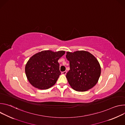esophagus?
I'll use <instances>...</instances> for the list:
<instances>
[{"instance_id": "1", "label": "esophagus", "mask_w": 125, "mask_h": 125, "mask_svg": "<svg viewBox=\"0 0 125 125\" xmlns=\"http://www.w3.org/2000/svg\"><path fill=\"white\" fill-rule=\"evenodd\" d=\"M66 73H67V71H64V72H62L61 73V74H63V75H66Z\"/></svg>"}]
</instances>
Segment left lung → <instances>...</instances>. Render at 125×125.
I'll list each match as a JSON object with an SVG mask.
<instances>
[{
	"label": "left lung",
	"instance_id": "8db88e82",
	"mask_svg": "<svg viewBox=\"0 0 125 125\" xmlns=\"http://www.w3.org/2000/svg\"><path fill=\"white\" fill-rule=\"evenodd\" d=\"M66 57L69 61L70 69L66 78L72 88L78 92H85L96 84L101 68L93 54L85 51H77L67 52Z\"/></svg>",
	"mask_w": 125,
	"mask_h": 125
}]
</instances>
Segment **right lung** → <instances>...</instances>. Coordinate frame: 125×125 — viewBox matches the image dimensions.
Segmentation results:
<instances>
[{
	"mask_svg": "<svg viewBox=\"0 0 125 125\" xmlns=\"http://www.w3.org/2000/svg\"><path fill=\"white\" fill-rule=\"evenodd\" d=\"M64 51H42L33 55L25 67V73L30 83L41 90H46L57 82L61 72L58 60Z\"/></svg>",
	"mask_w": 125,
	"mask_h": 125,
	"instance_id": "add662e5",
	"label": "right lung"
}]
</instances>
